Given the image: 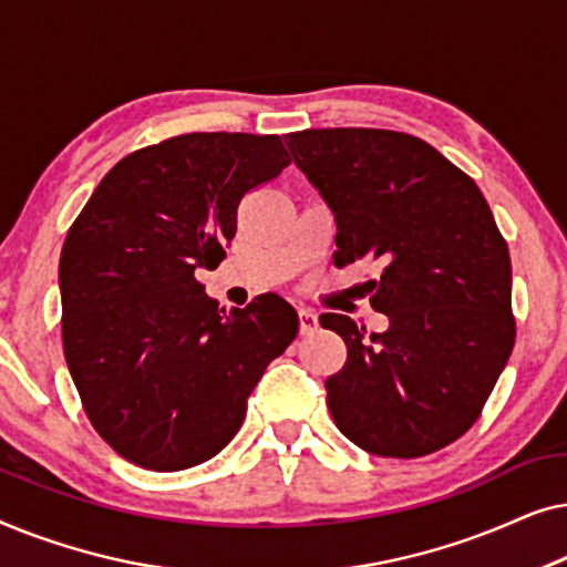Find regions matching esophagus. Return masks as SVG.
I'll use <instances>...</instances> for the list:
<instances>
[{
    "instance_id": "1",
    "label": "esophagus",
    "mask_w": 567,
    "mask_h": 567,
    "mask_svg": "<svg viewBox=\"0 0 567 567\" xmlns=\"http://www.w3.org/2000/svg\"><path fill=\"white\" fill-rule=\"evenodd\" d=\"M317 328H320V317H317V312H312V309L301 307L299 309V330H301V336H309V332H315Z\"/></svg>"
}]
</instances>
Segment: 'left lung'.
<instances>
[{"label": "left lung", "instance_id": "left-lung-1", "mask_svg": "<svg viewBox=\"0 0 567 567\" xmlns=\"http://www.w3.org/2000/svg\"><path fill=\"white\" fill-rule=\"evenodd\" d=\"M291 157L336 214V266L377 260L371 307L390 328L346 315L322 328L348 359L328 408L363 452L415 460L467 433L516 340L508 245L470 175L423 138L384 128H307Z\"/></svg>", "mask_w": 567, "mask_h": 567}]
</instances>
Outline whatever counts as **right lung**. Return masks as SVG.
<instances>
[{"label": "right lung", "instance_id": "1", "mask_svg": "<svg viewBox=\"0 0 567 567\" xmlns=\"http://www.w3.org/2000/svg\"><path fill=\"white\" fill-rule=\"evenodd\" d=\"M281 138L183 134L123 157L59 262L61 338L90 423L136 467L177 472L235 439L262 371L299 332L276 293L219 309L198 268L235 239L247 193L289 165Z\"/></svg>", "mask_w": 567, "mask_h": 567}]
</instances>
